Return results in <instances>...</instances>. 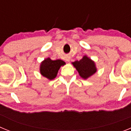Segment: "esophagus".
I'll return each instance as SVG.
<instances>
[{
  "mask_svg": "<svg viewBox=\"0 0 131 131\" xmlns=\"http://www.w3.org/2000/svg\"><path fill=\"white\" fill-rule=\"evenodd\" d=\"M66 60H67V61H69V59H67Z\"/></svg>",
  "mask_w": 131,
  "mask_h": 131,
  "instance_id": "34e87169",
  "label": "esophagus"
}]
</instances>
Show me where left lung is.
<instances>
[{
  "mask_svg": "<svg viewBox=\"0 0 131 131\" xmlns=\"http://www.w3.org/2000/svg\"><path fill=\"white\" fill-rule=\"evenodd\" d=\"M72 64L76 67L80 76L83 79L90 77L96 72L95 63L87 56H84L80 61H74Z\"/></svg>",
  "mask_w": 131,
  "mask_h": 131,
  "instance_id": "1",
  "label": "left lung"
}]
</instances>
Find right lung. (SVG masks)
<instances>
[{"label": "right lung", "mask_w": 131, "mask_h": 131, "mask_svg": "<svg viewBox=\"0 0 131 131\" xmlns=\"http://www.w3.org/2000/svg\"><path fill=\"white\" fill-rule=\"evenodd\" d=\"M64 64L65 63L61 59L53 61L48 58L41 63L40 73L43 76L51 80L56 77L60 67Z\"/></svg>", "instance_id": "obj_1"}]
</instances>
